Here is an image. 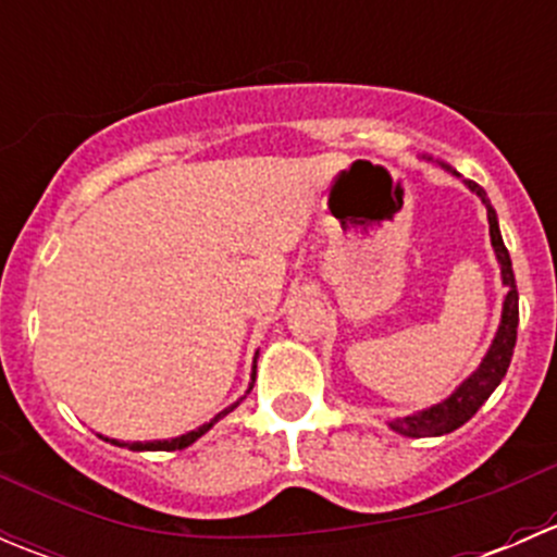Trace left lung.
Listing matches in <instances>:
<instances>
[{
    "label": "left lung",
    "instance_id": "obj_1",
    "mask_svg": "<svg viewBox=\"0 0 557 557\" xmlns=\"http://www.w3.org/2000/svg\"><path fill=\"white\" fill-rule=\"evenodd\" d=\"M471 190H476L482 201L487 207V223H491V243L493 250H496L498 263H502V277L504 285H507V299H504V314H502V325H498V334L493 339L491 350H487L485 361L480 363L474 374L466 380L458 391L453 393L447 401L436 404V407L425 409V412L412 414V418H404V420H393L391 429L398 431L404 436H442V434H450V431L460 429L466 420H471L476 414V409L487 401L493 391H496L498 383L504 380L507 374L509 361H512V352H515V342H518V285H515V272H512V261H509V252L504 247L502 232H498V218L496 210L491 207V199H487L485 190L480 188L476 183L466 180Z\"/></svg>",
    "mask_w": 557,
    "mask_h": 557
}]
</instances>
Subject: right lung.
I'll return each instance as SVG.
<instances>
[{"instance_id":"obj_1","label":"right lung","mask_w":557,"mask_h":557,"mask_svg":"<svg viewBox=\"0 0 557 557\" xmlns=\"http://www.w3.org/2000/svg\"><path fill=\"white\" fill-rule=\"evenodd\" d=\"M252 377H256V369H252ZM252 391V385L247 387V393ZM245 398V396H243ZM243 398H239V401H243ZM239 401L234 404V407H239ZM234 407H228V409H223L221 414H215V418L210 420V423H205V425H199V429L196 431H190V434H183V436H177V440H170V442H132V445H128V450H183V447H188V445H194L196 440H199V436H205L207 431L212 429V425L218 423V420L223 418V414H228L232 412ZM107 442H112V445H117L115 440H107Z\"/></svg>"}]
</instances>
